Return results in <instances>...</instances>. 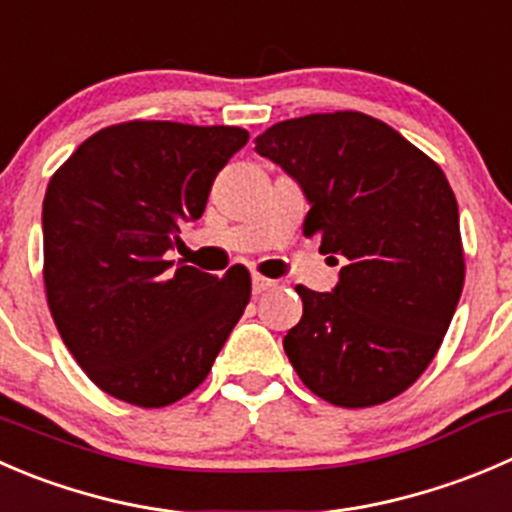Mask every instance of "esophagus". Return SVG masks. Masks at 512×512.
Instances as JSON below:
<instances>
[{
  "mask_svg": "<svg viewBox=\"0 0 512 512\" xmlns=\"http://www.w3.org/2000/svg\"><path fill=\"white\" fill-rule=\"evenodd\" d=\"M272 287H275V280H267V277L262 275H252V292H255V295H262V292L272 290Z\"/></svg>",
  "mask_w": 512,
  "mask_h": 512,
  "instance_id": "34e87169",
  "label": "esophagus"
}]
</instances>
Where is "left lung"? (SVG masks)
Returning <instances> with one entry per match:
<instances>
[{
  "mask_svg": "<svg viewBox=\"0 0 512 512\" xmlns=\"http://www.w3.org/2000/svg\"><path fill=\"white\" fill-rule=\"evenodd\" d=\"M255 152L302 187V232L342 260L332 292L295 287L302 320L282 340L292 367L332 405L388 403L433 362L463 292L458 202L443 170L362 112L285 119Z\"/></svg>",
  "mask_w": 512,
  "mask_h": 512,
  "instance_id": "8db88e82",
  "label": "left lung"
}]
</instances>
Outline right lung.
Here are the masks:
<instances>
[{
    "mask_svg": "<svg viewBox=\"0 0 512 512\" xmlns=\"http://www.w3.org/2000/svg\"><path fill=\"white\" fill-rule=\"evenodd\" d=\"M240 127L122 122L84 140L42 205L44 290L64 345L112 398L165 408L190 395L250 302V272L215 277L167 252L200 220Z\"/></svg>",
    "mask_w": 512,
    "mask_h": 512,
    "instance_id": "1",
    "label": "right lung"
}]
</instances>
